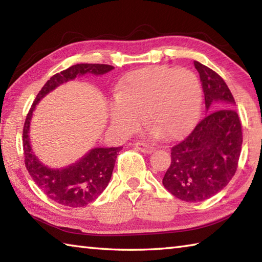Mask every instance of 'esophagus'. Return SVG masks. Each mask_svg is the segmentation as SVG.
I'll list each match as a JSON object with an SVG mask.
<instances>
[{
	"label": "esophagus",
	"instance_id": "1",
	"mask_svg": "<svg viewBox=\"0 0 262 262\" xmlns=\"http://www.w3.org/2000/svg\"><path fill=\"white\" fill-rule=\"evenodd\" d=\"M136 149H139L140 151L144 152V154H151L155 151V147L147 143H143V142H136L135 143Z\"/></svg>",
	"mask_w": 262,
	"mask_h": 262
}]
</instances>
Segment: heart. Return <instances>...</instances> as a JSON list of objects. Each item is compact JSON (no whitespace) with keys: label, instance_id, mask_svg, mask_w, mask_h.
<instances>
[{"label":"heart","instance_id":"1","mask_svg":"<svg viewBox=\"0 0 262 262\" xmlns=\"http://www.w3.org/2000/svg\"><path fill=\"white\" fill-rule=\"evenodd\" d=\"M202 89L196 75L188 69L165 66L135 70L119 88L111 101L112 122L125 133L145 125L166 140L186 134L196 121Z\"/></svg>","mask_w":262,"mask_h":262}]
</instances>
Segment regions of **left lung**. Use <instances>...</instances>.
<instances>
[{
	"label": "left lung",
	"mask_w": 262,
	"mask_h": 262,
	"mask_svg": "<svg viewBox=\"0 0 262 262\" xmlns=\"http://www.w3.org/2000/svg\"><path fill=\"white\" fill-rule=\"evenodd\" d=\"M200 74L207 115L171 149L163 185L176 198L200 202L221 192L232 179L242 151L243 133L227 83L207 66L194 61Z\"/></svg>",
	"instance_id": "8db88e82"
}]
</instances>
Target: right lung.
I'll return each mask as SVG.
<instances>
[{"label":"right lung","instance_id":"1","mask_svg":"<svg viewBox=\"0 0 262 262\" xmlns=\"http://www.w3.org/2000/svg\"><path fill=\"white\" fill-rule=\"evenodd\" d=\"M114 67L100 63H79L62 70L48 79L35 97L26 115L23 128V150L26 170L34 183L51 200L72 208L84 207L95 201L107 187L115 159L121 147L95 148L78 162L64 168H50L35 157L30 144V121L35 105L62 83L85 74L103 75Z\"/></svg>","mask_w":262,"mask_h":262}]
</instances>
